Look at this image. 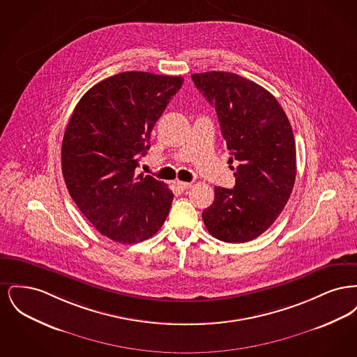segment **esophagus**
Listing matches in <instances>:
<instances>
[{
  "label": "esophagus",
  "mask_w": 357,
  "mask_h": 357,
  "mask_svg": "<svg viewBox=\"0 0 357 357\" xmlns=\"http://www.w3.org/2000/svg\"><path fill=\"white\" fill-rule=\"evenodd\" d=\"M176 186L179 187L181 190H187V188H190V187H191V183H188V182H182V181H178V182H176Z\"/></svg>",
  "instance_id": "esophagus-1"
}]
</instances>
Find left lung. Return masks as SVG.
<instances>
[{
    "instance_id": "1",
    "label": "left lung",
    "mask_w": 357,
    "mask_h": 357,
    "mask_svg": "<svg viewBox=\"0 0 357 357\" xmlns=\"http://www.w3.org/2000/svg\"><path fill=\"white\" fill-rule=\"evenodd\" d=\"M214 105L231 163L234 188L215 187L202 213L213 237L248 242L266 231L284 210L296 181V142L282 107L269 91L231 72L191 76Z\"/></svg>"
}]
</instances>
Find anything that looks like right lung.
<instances>
[{
	"label": "right lung",
	"mask_w": 357,
	"mask_h": 357,
	"mask_svg": "<svg viewBox=\"0 0 357 357\" xmlns=\"http://www.w3.org/2000/svg\"><path fill=\"white\" fill-rule=\"evenodd\" d=\"M182 83V76L118 73L86 91L69 119L61 146L69 195L115 242L146 241L169 215L172 191L135 170L156 120Z\"/></svg>",
	"instance_id": "1"
}]
</instances>
